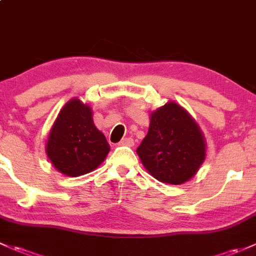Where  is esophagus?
Segmentation results:
<instances>
[{"label":"esophagus","mask_w":256,"mask_h":256,"mask_svg":"<svg viewBox=\"0 0 256 256\" xmlns=\"http://www.w3.org/2000/svg\"><path fill=\"white\" fill-rule=\"evenodd\" d=\"M120 146H128V147H132L134 144H135V142H134V138H131V137H125V138H122L120 141Z\"/></svg>","instance_id":"obj_1"}]
</instances>
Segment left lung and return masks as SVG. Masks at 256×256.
Masks as SVG:
<instances>
[{
  "label": "left lung",
  "mask_w": 256,
  "mask_h": 256,
  "mask_svg": "<svg viewBox=\"0 0 256 256\" xmlns=\"http://www.w3.org/2000/svg\"><path fill=\"white\" fill-rule=\"evenodd\" d=\"M136 152L153 178L180 185L198 173L206 157V142L192 115L168 102L150 114L148 132Z\"/></svg>",
  "instance_id": "8db88e82"
}]
</instances>
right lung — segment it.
I'll list each match as a JSON object with an SVG mask.
<instances>
[{
  "instance_id": "add662e5",
  "label": "right lung",
  "mask_w": 256,
  "mask_h": 256,
  "mask_svg": "<svg viewBox=\"0 0 256 256\" xmlns=\"http://www.w3.org/2000/svg\"><path fill=\"white\" fill-rule=\"evenodd\" d=\"M92 114L80 99H71L51 128L45 150L52 166L64 176L90 173L109 153V144L94 125Z\"/></svg>"
}]
</instances>
